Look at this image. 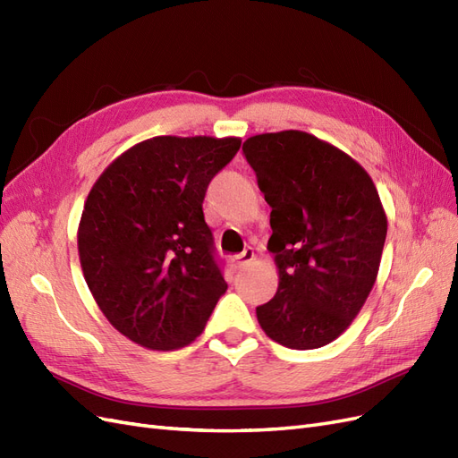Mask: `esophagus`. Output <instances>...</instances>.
<instances>
[{"mask_svg":"<svg viewBox=\"0 0 458 458\" xmlns=\"http://www.w3.org/2000/svg\"><path fill=\"white\" fill-rule=\"evenodd\" d=\"M253 257H255L253 250H251V247H247V250H243L242 253L233 255V257H232V260H230V263H232V267H233V268L238 270V268H243V267L250 265L251 260H253Z\"/></svg>","mask_w":458,"mask_h":458,"instance_id":"esophagus-1","label":"esophagus"}]
</instances>
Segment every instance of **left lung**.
Returning <instances> with one entry per match:
<instances>
[{"instance_id":"1","label":"left lung","mask_w":458,"mask_h":458,"mask_svg":"<svg viewBox=\"0 0 458 458\" xmlns=\"http://www.w3.org/2000/svg\"><path fill=\"white\" fill-rule=\"evenodd\" d=\"M243 155L270 205L268 251L280 284L257 307L265 334L290 349H318L359 315L380 268L387 218L369 173L301 130L259 134Z\"/></svg>"}]
</instances>
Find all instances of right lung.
Segmentation results:
<instances>
[{
    "label": "right lung",
    "instance_id": "add662e5",
    "mask_svg": "<svg viewBox=\"0 0 458 458\" xmlns=\"http://www.w3.org/2000/svg\"><path fill=\"white\" fill-rule=\"evenodd\" d=\"M240 146V138L157 136L116 157L88 193L78 226L84 278L134 344H191L228 290L203 199Z\"/></svg>",
    "mask_w": 458,
    "mask_h": 458
}]
</instances>
